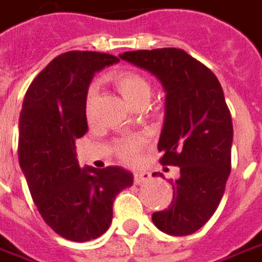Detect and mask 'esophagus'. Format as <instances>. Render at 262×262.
<instances>
[{"instance_id":"34e87169","label":"esophagus","mask_w":262,"mask_h":262,"mask_svg":"<svg viewBox=\"0 0 262 262\" xmlns=\"http://www.w3.org/2000/svg\"><path fill=\"white\" fill-rule=\"evenodd\" d=\"M150 180V173L147 171H135L133 174V182L135 184H143V183L149 182Z\"/></svg>"}]
</instances>
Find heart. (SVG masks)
I'll return each instance as SVG.
<instances>
[{
    "label": "heart",
    "instance_id": "heart-1",
    "mask_svg": "<svg viewBox=\"0 0 262 262\" xmlns=\"http://www.w3.org/2000/svg\"><path fill=\"white\" fill-rule=\"evenodd\" d=\"M109 80L130 105L137 106L140 103H146V100L149 99L151 92L150 83L146 80V78L132 69L115 71L109 76ZM93 96H95V88H91L86 95L88 106L92 102ZM143 146L144 140L142 137H126L116 144V151L125 163H136Z\"/></svg>",
    "mask_w": 262,
    "mask_h": 262
}]
</instances>
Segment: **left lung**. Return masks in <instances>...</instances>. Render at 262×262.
I'll use <instances>...</instances> for the list:
<instances>
[{
    "label": "left lung",
    "mask_w": 262,
    "mask_h": 262,
    "mask_svg": "<svg viewBox=\"0 0 262 262\" xmlns=\"http://www.w3.org/2000/svg\"><path fill=\"white\" fill-rule=\"evenodd\" d=\"M149 71L166 92V113L157 149L163 166H177L169 208L151 215L170 235L204 226L220 204L231 171L233 122L215 75L183 49L130 51L119 55ZM156 176V173H155Z\"/></svg>",
    "instance_id": "1"
}]
</instances>
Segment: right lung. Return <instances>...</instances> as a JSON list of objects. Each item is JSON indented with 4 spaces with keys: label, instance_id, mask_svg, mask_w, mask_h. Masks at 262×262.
Instances as JSON below:
<instances>
[{
    "label": "right lung",
    "instance_id": "1",
    "mask_svg": "<svg viewBox=\"0 0 262 262\" xmlns=\"http://www.w3.org/2000/svg\"><path fill=\"white\" fill-rule=\"evenodd\" d=\"M116 62L92 51L56 56L29 85L19 115L18 159L31 195L43 221L75 243L105 233L116 195L133 184V174L122 167L80 169L76 159L75 142L88 132L89 83Z\"/></svg>",
    "mask_w": 262,
    "mask_h": 262
}]
</instances>
